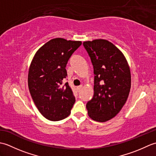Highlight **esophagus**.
Listing matches in <instances>:
<instances>
[{
    "mask_svg": "<svg viewBox=\"0 0 156 156\" xmlns=\"http://www.w3.org/2000/svg\"><path fill=\"white\" fill-rule=\"evenodd\" d=\"M82 88V85L81 86H79V87H77V89H78V91H80V90H81Z\"/></svg>",
    "mask_w": 156,
    "mask_h": 156,
    "instance_id": "esophagus-1",
    "label": "esophagus"
}]
</instances>
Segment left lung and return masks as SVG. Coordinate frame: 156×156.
Instances as JSON below:
<instances>
[{"label": "left lung", "instance_id": "8db88e82", "mask_svg": "<svg viewBox=\"0 0 156 156\" xmlns=\"http://www.w3.org/2000/svg\"><path fill=\"white\" fill-rule=\"evenodd\" d=\"M94 74V95L87 103L92 120L106 122L117 115L125 104L131 88V72L123 54L106 39L83 42Z\"/></svg>", "mask_w": 156, "mask_h": 156}]
</instances>
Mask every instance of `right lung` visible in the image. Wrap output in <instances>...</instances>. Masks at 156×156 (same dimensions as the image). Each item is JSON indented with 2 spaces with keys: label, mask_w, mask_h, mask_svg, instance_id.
<instances>
[{
  "label": "right lung",
  "mask_w": 156,
  "mask_h": 156,
  "mask_svg": "<svg viewBox=\"0 0 156 156\" xmlns=\"http://www.w3.org/2000/svg\"><path fill=\"white\" fill-rule=\"evenodd\" d=\"M82 44L80 41L55 38L35 53L29 66L28 87L39 111L49 121L66 118L76 101L68 82L66 67L73 53Z\"/></svg>",
  "instance_id": "1"
}]
</instances>
